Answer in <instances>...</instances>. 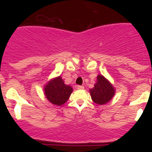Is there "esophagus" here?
I'll list each match as a JSON object with an SVG mask.
<instances>
[{
  "label": "esophagus",
  "mask_w": 152,
  "mask_h": 152,
  "mask_svg": "<svg viewBox=\"0 0 152 152\" xmlns=\"http://www.w3.org/2000/svg\"><path fill=\"white\" fill-rule=\"evenodd\" d=\"M77 89H78V90H83V89H84V86L78 85L77 86Z\"/></svg>",
  "instance_id": "1"
}]
</instances>
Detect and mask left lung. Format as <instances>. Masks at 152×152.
<instances>
[{
  "label": "left lung",
  "instance_id": "left-lung-1",
  "mask_svg": "<svg viewBox=\"0 0 152 152\" xmlns=\"http://www.w3.org/2000/svg\"><path fill=\"white\" fill-rule=\"evenodd\" d=\"M96 79L94 87L90 90L91 99L97 104H105L115 96V89L111 82L102 75H98Z\"/></svg>",
  "mask_w": 152,
  "mask_h": 152
}]
</instances>
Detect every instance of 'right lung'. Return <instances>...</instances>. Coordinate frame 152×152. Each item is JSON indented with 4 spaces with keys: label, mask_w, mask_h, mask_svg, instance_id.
Segmentation results:
<instances>
[{
    "label": "right lung",
    "mask_w": 152,
    "mask_h": 152,
    "mask_svg": "<svg viewBox=\"0 0 152 152\" xmlns=\"http://www.w3.org/2000/svg\"><path fill=\"white\" fill-rule=\"evenodd\" d=\"M43 90L48 101L56 106L66 103L73 92L72 87L65 85L60 76L48 81Z\"/></svg>",
    "instance_id": "add662e5"
}]
</instances>
